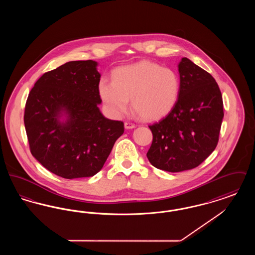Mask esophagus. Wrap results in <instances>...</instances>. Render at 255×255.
Listing matches in <instances>:
<instances>
[{
    "label": "esophagus",
    "mask_w": 255,
    "mask_h": 255,
    "mask_svg": "<svg viewBox=\"0 0 255 255\" xmlns=\"http://www.w3.org/2000/svg\"><path fill=\"white\" fill-rule=\"evenodd\" d=\"M124 127L126 128V129H133L135 127V125L132 123V122H126L124 123Z\"/></svg>",
    "instance_id": "obj_1"
}]
</instances>
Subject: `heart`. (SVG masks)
Instances as JSON below:
<instances>
[{
  "label": "heart",
  "mask_w": 255,
  "mask_h": 255,
  "mask_svg": "<svg viewBox=\"0 0 255 255\" xmlns=\"http://www.w3.org/2000/svg\"><path fill=\"white\" fill-rule=\"evenodd\" d=\"M112 79L101 78L98 93L107 110L116 117L127 111L131 99L135 114L146 121H156L171 112L178 100V75L151 61L118 67L112 72Z\"/></svg>",
  "instance_id": "1"
}]
</instances>
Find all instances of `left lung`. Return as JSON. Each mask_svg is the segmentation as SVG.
Returning <instances> with one entry per match:
<instances>
[{"label":"left lung","instance_id":"obj_1","mask_svg":"<svg viewBox=\"0 0 255 255\" xmlns=\"http://www.w3.org/2000/svg\"><path fill=\"white\" fill-rule=\"evenodd\" d=\"M180 92L169 114L149 125L153 141L146 156L156 168L181 172L199 166L216 148L224 118L213 76L186 57L179 64Z\"/></svg>","mask_w":255,"mask_h":255}]
</instances>
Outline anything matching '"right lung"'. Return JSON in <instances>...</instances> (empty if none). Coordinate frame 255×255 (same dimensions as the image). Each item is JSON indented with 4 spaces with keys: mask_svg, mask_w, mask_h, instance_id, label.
<instances>
[{
    "mask_svg": "<svg viewBox=\"0 0 255 255\" xmlns=\"http://www.w3.org/2000/svg\"><path fill=\"white\" fill-rule=\"evenodd\" d=\"M97 66L93 60L68 62L44 73L26 99L24 122L30 152L65 179L96 175L124 132L123 122L106 119L98 108Z\"/></svg>",
    "mask_w": 255,
    "mask_h": 255,
    "instance_id": "add662e5",
    "label": "right lung"
}]
</instances>
